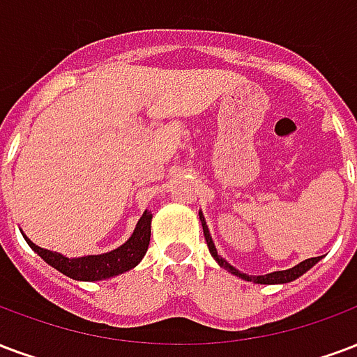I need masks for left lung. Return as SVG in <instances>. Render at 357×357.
Here are the masks:
<instances>
[{"label": "left lung", "mask_w": 357, "mask_h": 357, "mask_svg": "<svg viewBox=\"0 0 357 357\" xmlns=\"http://www.w3.org/2000/svg\"><path fill=\"white\" fill-rule=\"evenodd\" d=\"M200 221H202V229H204L206 244H208V250H210V253H212L213 259L218 261L219 266H223L225 271H229V273L234 274V276H238V278L245 280V282H255V284H287V282H291V280L303 276L308 268H312V266L319 261V257H312V259H306L303 261V263H299L297 266H293V268H289V271H278V273L265 274V276H250V274H242L238 273L234 266L229 265L223 257H219L218 255V250H215V245H213L212 236H210V231H208V227H206V221L204 218H202V213H200Z\"/></svg>", "instance_id": "8db88e82"}]
</instances>
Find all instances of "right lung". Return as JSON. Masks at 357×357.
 <instances>
[{"label": "right lung", "mask_w": 357, "mask_h": 357, "mask_svg": "<svg viewBox=\"0 0 357 357\" xmlns=\"http://www.w3.org/2000/svg\"><path fill=\"white\" fill-rule=\"evenodd\" d=\"M149 238H151V213L144 212L138 225H136V231L130 238L126 240V244L113 250V252L104 253V255H86V257H79V259H68L60 253L39 248L28 238H26V242L30 244L31 250L38 253L41 259L47 261L49 265L54 266L56 271H60L66 276L73 280H83V282H94V280L112 278V276H117V274H123L134 268L147 252Z\"/></svg>", "instance_id": "add662e5"}]
</instances>
